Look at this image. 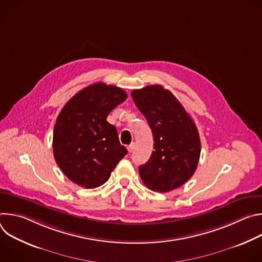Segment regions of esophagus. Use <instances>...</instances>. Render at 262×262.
Returning <instances> with one entry per match:
<instances>
[{
    "instance_id": "esophagus-1",
    "label": "esophagus",
    "mask_w": 262,
    "mask_h": 262,
    "mask_svg": "<svg viewBox=\"0 0 262 262\" xmlns=\"http://www.w3.org/2000/svg\"><path fill=\"white\" fill-rule=\"evenodd\" d=\"M134 149H135V143L130 144V145L127 147V150H128V152H133Z\"/></svg>"
}]
</instances>
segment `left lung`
<instances>
[{
    "mask_svg": "<svg viewBox=\"0 0 262 262\" xmlns=\"http://www.w3.org/2000/svg\"><path fill=\"white\" fill-rule=\"evenodd\" d=\"M132 97L152 130L154 149L139 167L140 177L152 191L170 192L195 173L201 143L198 129L179 100L161 85L132 92Z\"/></svg>",
    "mask_w": 262,
    "mask_h": 262,
    "instance_id": "obj_1",
    "label": "left lung"
}]
</instances>
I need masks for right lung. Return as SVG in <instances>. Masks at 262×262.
Wrapping results in <instances>:
<instances>
[{
	"label": "right lung",
	"mask_w": 262,
	"mask_h": 262,
	"mask_svg": "<svg viewBox=\"0 0 262 262\" xmlns=\"http://www.w3.org/2000/svg\"><path fill=\"white\" fill-rule=\"evenodd\" d=\"M126 92L97 83L78 92L63 106L53 135L54 158L61 171L86 189L103 184L127 154L117 129L106 121Z\"/></svg>",
	"instance_id": "1"
}]
</instances>
